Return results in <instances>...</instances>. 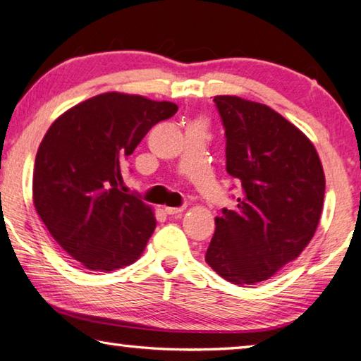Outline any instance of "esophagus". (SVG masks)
Instances as JSON below:
<instances>
[{
    "label": "esophagus",
    "mask_w": 361,
    "mask_h": 361,
    "mask_svg": "<svg viewBox=\"0 0 361 361\" xmlns=\"http://www.w3.org/2000/svg\"><path fill=\"white\" fill-rule=\"evenodd\" d=\"M183 212H185L183 207H166V213L170 216H180Z\"/></svg>",
    "instance_id": "obj_1"
}]
</instances>
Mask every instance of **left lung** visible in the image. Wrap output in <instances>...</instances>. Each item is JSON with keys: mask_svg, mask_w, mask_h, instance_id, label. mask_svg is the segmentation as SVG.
<instances>
[{"mask_svg": "<svg viewBox=\"0 0 361 361\" xmlns=\"http://www.w3.org/2000/svg\"><path fill=\"white\" fill-rule=\"evenodd\" d=\"M213 102L226 133V170L240 183L205 261L234 285H256L295 261L319 226L325 173L312 142L282 114L235 95Z\"/></svg>", "mask_w": 361, "mask_h": 361, "instance_id": "1", "label": "left lung"}]
</instances>
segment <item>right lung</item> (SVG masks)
Returning a JSON list of instances; mask_svg holds the SVG:
<instances>
[{
	"label": "right lung",
	"mask_w": 361,
	"mask_h": 361,
	"mask_svg": "<svg viewBox=\"0 0 361 361\" xmlns=\"http://www.w3.org/2000/svg\"><path fill=\"white\" fill-rule=\"evenodd\" d=\"M178 106L106 92L54 121L36 152L33 204L73 259L109 272L135 262L156 228L149 205L121 189L124 162L152 126Z\"/></svg>",
	"instance_id": "obj_1"
}]
</instances>
